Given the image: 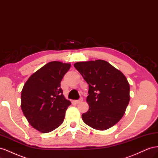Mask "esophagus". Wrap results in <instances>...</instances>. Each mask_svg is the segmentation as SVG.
Wrapping results in <instances>:
<instances>
[{"label":"esophagus","instance_id":"1","mask_svg":"<svg viewBox=\"0 0 158 158\" xmlns=\"http://www.w3.org/2000/svg\"><path fill=\"white\" fill-rule=\"evenodd\" d=\"M83 101V98H80L78 100H76V101H74V102L76 103H81Z\"/></svg>","mask_w":158,"mask_h":158}]
</instances>
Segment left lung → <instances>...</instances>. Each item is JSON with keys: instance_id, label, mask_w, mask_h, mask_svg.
<instances>
[{"instance_id": "1", "label": "left lung", "mask_w": 158, "mask_h": 158, "mask_svg": "<svg viewBox=\"0 0 158 158\" xmlns=\"http://www.w3.org/2000/svg\"><path fill=\"white\" fill-rule=\"evenodd\" d=\"M74 67L89 85L88 111L83 121L105 131L121 120L130 101V85L125 76L103 60L78 62Z\"/></svg>"}]
</instances>
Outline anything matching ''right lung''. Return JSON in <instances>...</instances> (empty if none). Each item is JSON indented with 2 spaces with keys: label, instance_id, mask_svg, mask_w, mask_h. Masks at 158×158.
<instances>
[{
  "label": "right lung",
  "instance_id": "1",
  "mask_svg": "<svg viewBox=\"0 0 158 158\" xmlns=\"http://www.w3.org/2000/svg\"><path fill=\"white\" fill-rule=\"evenodd\" d=\"M70 68L69 63L49 62L33 73L23 85L21 107L36 130L48 133L58 128L71 102L66 99L60 82Z\"/></svg>",
  "mask_w": 158,
  "mask_h": 158
}]
</instances>
